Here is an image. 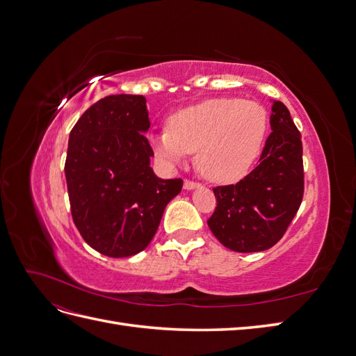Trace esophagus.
<instances>
[{"instance_id":"obj_1","label":"esophagus","mask_w":356,"mask_h":356,"mask_svg":"<svg viewBox=\"0 0 356 356\" xmlns=\"http://www.w3.org/2000/svg\"><path fill=\"white\" fill-rule=\"evenodd\" d=\"M196 187H199V182H195V181H191V179H186L184 181V188L186 190H193V188H196Z\"/></svg>"}]
</instances>
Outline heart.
<instances>
[{"label": "heart", "mask_w": 356, "mask_h": 356, "mask_svg": "<svg viewBox=\"0 0 356 356\" xmlns=\"http://www.w3.org/2000/svg\"><path fill=\"white\" fill-rule=\"evenodd\" d=\"M168 131L149 136L159 159L179 163L196 153L202 174L212 181H233L251 168L267 132L264 106L239 98H212L168 117Z\"/></svg>", "instance_id": "b5f03b06"}]
</instances>
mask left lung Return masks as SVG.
I'll list each match as a JSON object with an SVG mask.
<instances>
[{
	"label": "left lung",
	"instance_id": "obj_1",
	"mask_svg": "<svg viewBox=\"0 0 356 356\" xmlns=\"http://www.w3.org/2000/svg\"><path fill=\"white\" fill-rule=\"evenodd\" d=\"M258 166L239 182L213 188L217 207L208 225L236 252L266 251L282 239L305 195L303 144L286 106L275 101Z\"/></svg>",
	"mask_w": 356,
	"mask_h": 356
}]
</instances>
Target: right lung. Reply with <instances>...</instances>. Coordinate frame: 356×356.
Here are the masks:
<instances>
[{
  "mask_svg": "<svg viewBox=\"0 0 356 356\" xmlns=\"http://www.w3.org/2000/svg\"><path fill=\"white\" fill-rule=\"evenodd\" d=\"M143 95H111L93 104L70 134L65 178L81 238L106 257H131L154 238L182 179L149 168L153 148Z\"/></svg>",
  "mask_w": 356,
  "mask_h": 356,
  "instance_id": "add662e5",
  "label": "right lung"
}]
</instances>
